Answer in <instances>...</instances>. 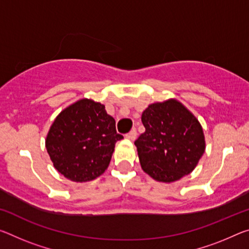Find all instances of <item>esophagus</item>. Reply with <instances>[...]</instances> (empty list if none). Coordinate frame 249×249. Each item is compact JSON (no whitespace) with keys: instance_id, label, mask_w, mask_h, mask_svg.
I'll use <instances>...</instances> for the list:
<instances>
[{"instance_id":"esophagus-1","label":"esophagus","mask_w":249,"mask_h":249,"mask_svg":"<svg viewBox=\"0 0 249 249\" xmlns=\"http://www.w3.org/2000/svg\"><path fill=\"white\" fill-rule=\"evenodd\" d=\"M136 137H137L136 129H132L131 132L126 134V139H128V140H131V141H135Z\"/></svg>"}]
</instances>
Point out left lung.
Returning a JSON list of instances; mask_svg holds the SVG:
<instances>
[{"mask_svg":"<svg viewBox=\"0 0 249 249\" xmlns=\"http://www.w3.org/2000/svg\"><path fill=\"white\" fill-rule=\"evenodd\" d=\"M145 132L135 141L140 163L154 179L172 183L188 175L205 152L203 128L176 100L149 105L142 114Z\"/></svg>","mask_w":249,"mask_h":249,"instance_id":"1","label":"left lung"}]
</instances>
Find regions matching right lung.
I'll use <instances>...</instances> for the list:
<instances>
[{
	"instance_id": "add662e5",
	"label": "right lung",
	"mask_w": 249,
	"mask_h": 249,
	"mask_svg": "<svg viewBox=\"0 0 249 249\" xmlns=\"http://www.w3.org/2000/svg\"><path fill=\"white\" fill-rule=\"evenodd\" d=\"M115 120L105 106L81 100L62 110L47 134L45 145L54 167L73 181H88L103 174L117 141Z\"/></svg>"
}]
</instances>
